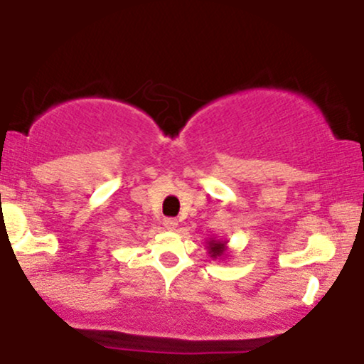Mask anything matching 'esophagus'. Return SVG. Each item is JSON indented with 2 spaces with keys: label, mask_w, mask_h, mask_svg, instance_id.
<instances>
[{
  "label": "esophagus",
  "mask_w": 364,
  "mask_h": 364,
  "mask_svg": "<svg viewBox=\"0 0 364 364\" xmlns=\"http://www.w3.org/2000/svg\"><path fill=\"white\" fill-rule=\"evenodd\" d=\"M164 228L168 229V231H176L178 220L176 219H164Z\"/></svg>",
  "instance_id": "34e87169"
}]
</instances>
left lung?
Wrapping results in <instances>:
<instances>
[{
	"instance_id": "obj_1",
	"label": "left lung",
	"mask_w": 364,
	"mask_h": 364,
	"mask_svg": "<svg viewBox=\"0 0 364 364\" xmlns=\"http://www.w3.org/2000/svg\"><path fill=\"white\" fill-rule=\"evenodd\" d=\"M207 250H208V255H210L214 260H223V258H228L229 255L228 241L225 240H215V237H210V240H207Z\"/></svg>"
}]
</instances>
